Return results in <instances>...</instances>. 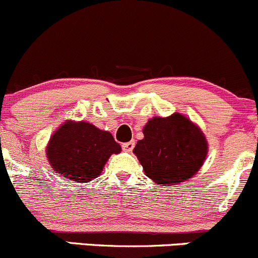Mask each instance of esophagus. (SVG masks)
Masks as SVG:
<instances>
[{"mask_svg": "<svg viewBox=\"0 0 258 258\" xmlns=\"http://www.w3.org/2000/svg\"><path fill=\"white\" fill-rule=\"evenodd\" d=\"M134 147H135V141H130L122 145V150L126 151V152H131V151L134 150Z\"/></svg>", "mask_w": 258, "mask_h": 258, "instance_id": "obj_1", "label": "esophagus"}]
</instances>
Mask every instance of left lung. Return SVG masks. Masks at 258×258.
<instances>
[{"label":"left lung","mask_w":258,"mask_h":258,"mask_svg":"<svg viewBox=\"0 0 258 258\" xmlns=\"http://www.w3.org/2000/svg\"><path fill=\"white\" fill-rule=\"evenodd\" d=\"M207 141L199 126L181 113L153 117L134 153L147 177L158 186L178 184L197 173L207 156Z\"/></svg>","instance_id":"8db88e82"}]
</instances>
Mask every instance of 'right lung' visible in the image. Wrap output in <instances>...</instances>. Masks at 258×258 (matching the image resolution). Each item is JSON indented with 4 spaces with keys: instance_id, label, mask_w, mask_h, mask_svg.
<instances>
[{
    "instance_id": "right-lung-1",
    "label": "right lung",
    "mask_w": 258,
    "mask_h": 258,
    "mask_svg": "<svg viewBox=\"0 0 258 258\" xmlns=\"http://www.w3.org/2000/svg\"><path fill=\"white\" fill-rule=\"evenodd\" d=\"M119 152L121 146L110 132L85 121L64 122L52 135L46 148L54 172L76 183L98 177L110 156Z\"/></svg>"
}]
</instances>
